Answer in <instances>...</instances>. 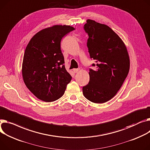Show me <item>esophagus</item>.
I'll list each match as a JSON object with an SVG mask.
<instances>
[{
  "mask_svg": "<svg viewBox=\"0 0 150 150\" xmlns=\"http://www.w3.org/2000/svg\"><path fill=\"white\" fill-rule=\"evenodd\" d=\"M74 72H75V73H76V72H78L79 71V69H74Z\"/></svg>",
  "mask_w": 150,
  "mask_h": 150,
  "instance_id": "34e87169",
  "label": "esophagus"
}]
</instances>
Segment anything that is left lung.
<instances>
[{
    "mask_svg": "<svg viewBox=\"0 0 150 150\" xmlns=\"http://www.w3.org/2000/svg\"><path fill=\"white\" fill-rule=\"evenodd\" d=\"M84 29L88 35L87 46L92 64L90 81L83 87L86 98L94 103H104L117 93L127 78L129 58L121 38L107 25L88 19Z\"/></svg>",
    "mask_w": 150,
    "mask_h": 150,
    "instance_id": "1",
    "label": "left lung"
}]
</instances>
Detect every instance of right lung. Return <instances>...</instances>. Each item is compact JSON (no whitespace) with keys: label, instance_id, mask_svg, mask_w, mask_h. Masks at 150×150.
Instances as JSON below:
<instances>
[{"label":"right lung","instance_id":"add662e5","mask_svg":"<svg viewBox=\"0 0 150 150\" xmlns=\"http://www.w3.org/2000/svg\"><path fill=\"white\" fill-rule=\"evenodd\" d=\"M75 28L55 25L42 29L28 44L23 59L22 76L28 88L37 98L52 102L64 93L72 79L66 70L62 39Z\"/></svg>","mask_w":150,"mask_h":150}]
</instances>
